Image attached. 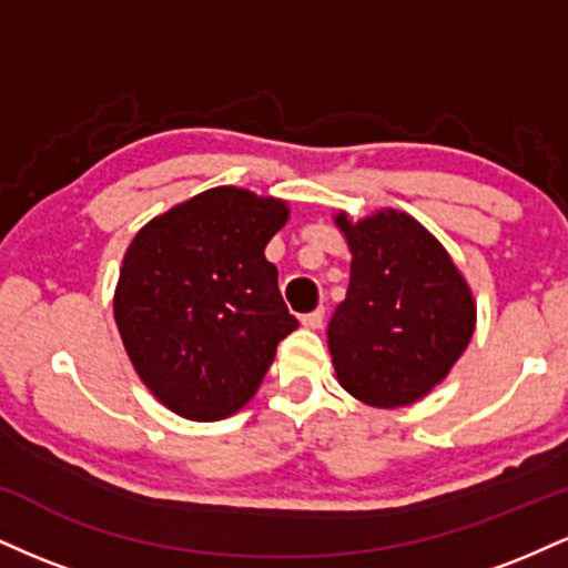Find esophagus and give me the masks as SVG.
Masks as SVG:
<instances>
[{
    "mask_svg": "<svg viewBox=\"0 0 568 568\" xmlns=\"http://www.w3.org/2000/svg\"><path fill=\"white\" fill-rule=\"evenodd\" d=\"M323 321H325V310H323V306H317V310L310 312V315H302L304 328H321Z\"/></svg>",
    "mask_w": 568,
    "mask_h": 568,
    "instance_id": "obj_1",
    "label": "esophagus"
}]
</instances>
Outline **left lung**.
Listing matches in <instances>:
<instances>
[{"label": "left lung", "mask_w": 568, "mask_h": 568, "mask_svg": "<svg viewBox=\"0 0 568 568\" xmlns=\"http://www.w3.org/2000/svg\"><path fill=\"white\" fill-rule=\"evenodd\" d=\"M334 221L352 253L347 298L328 323L336 379L368 406H410L470 344V285L408 213L384 207L349 221L342 211Z\"/></svg>", "instance_id": "1"}]
</instances>
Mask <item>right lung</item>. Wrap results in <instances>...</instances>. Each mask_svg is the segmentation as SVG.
Returning a JSON list of instances; mask_svg holds the SVG:
<instances>
[{
	"mask_svg": "<svg viewBox=\"0 0 568 568\" xmlns=\"http://www.w3.org/2000/svg\"><path fill=\"white\" fill-rule=\"evenodd\" d=\"M285 221L283 200L216 186L152 219L130 243L114 321L135 374L173 414L232 416L298 328L264 256Z\"/></svg>",
	"mask_w": 568,
	"mask_h": 568,
	"instance_id": "1",
	"label": "right lung"
}]
</instances>
